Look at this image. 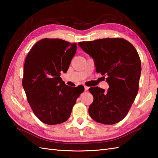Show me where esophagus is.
I'll use <instances>...</instances> for the list:
<instances>
[{
    "mask_svg": "<svg viewBox=\"0 0 158 158\" xmlns=\"http://www.w3.org/2000/svg\"><path fill=\"white\" fill-rule=\"evenodd\" d=\"M84 89H85V91L86 92V91H88L89 88H88V87H87V86H84Z\"/></svg>",
    "mask_w": 158,
    "mask_h": 158,
    "instance_id": "obj_1",
    "label": "esophagus"
}]
</instances>
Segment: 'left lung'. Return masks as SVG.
Listing matches in <instances>:
<instances>
[{
    "mask_svg": "<svg viewBox=\"0 0 158 158\" xmlns=\"http://www.w3.org/2000/svg\"><path fill=\"white\" fill-rule=\"evenodd\" d=\"M79 46L92 57L96 71L106 78V92L98 87L89 89L94 101L89 114L103 124L118 123L128 113L139 91L141 62L136 49L121 38L102 39L83 41Z\"/></svg>",
    "mask_w": 158,
    "mask_h": 158,
    "instance_id": "8db88e82",
    "label": "left lung"
}]
</instances>
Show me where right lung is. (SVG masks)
<instances>
[{"mask_svg": "<svg viewBox=\"0 0 158 158\" xmlns=\"http://www.w3.org/2000/svg\"><path fill=\"white\" fill-rule=\"evenodd\" d=\"M77 51L76 43L59 39H43L32 47L23 67L22 85L38 119L48 125L66 122L83 86L73 88L62 81Z\"/></svg>", "mask_w": 158, "mask_h": 158, "instance_id": "add662e5", "label": "right lung"}]
</instances>
